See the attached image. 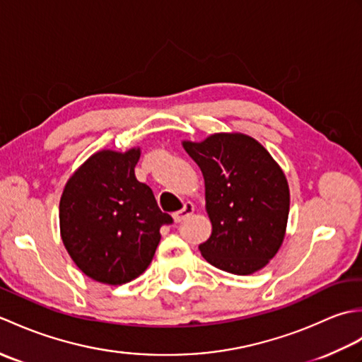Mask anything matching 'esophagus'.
I'll use <instances>...</instances> for the list:
<instances>
[{
  "label": "esophagus",
  "instance_id": "34e87169",
  "mask_svg": "<svg viewBox=\"0 0 362 362\" xmlns=\"http://www.w3.org/2000/svg\"><path fill=\"white\" fill-rule=\"evenodd\" d=\"M193 211H194V205L191 202H187L185 205H183V209L180 211H175L173 214V219H174V222H180L185 218H188L189 214H193Z\"/></svg>",
  "mask_w": 362,
  "mask_h": 362
}]
</instances>
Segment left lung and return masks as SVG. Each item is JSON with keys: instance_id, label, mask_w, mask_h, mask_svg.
<instances>
[{"instance_id": "left-lung-1", "label": "left lung", "mask_w": 362, "mask_h": 362, "mask_svg": "<svg viewBox=\"0 0 362 362\" xmlns=\"http://www.w3.org/2000/svg\"><path fill=\"white\" fill-rule=\"evenodd\" d=\"M201 168L211 236L199 245L214 267L236 275L263 269L281 247L289 214L286 175L255 138L221 132L182 141Z\"/></svg>"}]
</instances>
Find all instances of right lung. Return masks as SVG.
I'll list each match as a JSON object with an SVG mask.
<instances>
[{
    "label": "right lung",
    "mask_w": 362,
    "mask_h": 362,
    "mask_svg": "<svg viewBox=\"0 0 362 362\" xmlns=\"http://www.w3.org/2000/svg\"><path fill=\"white\" fill-rule=\"evenodd\" d=\"M141 149H103L68 179L59 205L66 252L91 280L124 284L140 276L160 243V227L173 218L152 189L136 180Z\"/></svg>",
    "instance_id": "right-lung-1"
}]
</instances>
